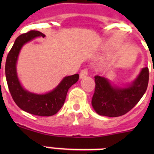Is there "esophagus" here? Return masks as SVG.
<instances>
[{
  "instance_id": "obj_1",
  "label": "esophagus",
  "mask_w": 154,
  "mask_h": 154,
  "mask_svg": "<svg viewBox=\"0 0 154 154\" xmlns=\"http://www.w3.org/2000/svg\"><path fill=\"white\" fill-rule=\"evenodd\" d=\"M88 74H89V71H88V69H82V70L81 71L80 74H79L80 79L85 78V77H86V76L88 75Z\"/></svg>"
}]
</instances>
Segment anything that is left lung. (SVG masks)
<instances>
[{
	"instance_id": "left-lung-1",
	"label": "left lung",
	"mask_w": 154,
	"mask_h": 154,
	"mask_svg": "<svg viewBox=\"0 0 154 154\" xmlns=\"http://www.w3.org/2000/svg\"><path fill=\"white\" fill-rule=\"evenodd\" d=\"M149 69L143 68L131 84L124 87L112 86L106 78L95 76V92L92 99L94 110L100 116H120L131 110L146 92Z\"/></svg>"
}]
</instances>
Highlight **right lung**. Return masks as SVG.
Returning <instances> with one entry per match:
<instances>
[{
    "instance_id": "obj_1",
    "label": "right lung",
    "mask_w": 154,
    "mask_h": 154,
    "mask_svg": "<svg viewBox=\"0 0 154 154\" xmlns=\"http://www.w3.org/2000/svg\"><path fill=\"white\" fill-rule=\"evenodd\" d=\"M37 37L45 35L38 31H30L17 38L8 53L5 64V75L8 89L17 106L27 112L39 116H50L56 114L65 103L69 89L79 80V74L65 76L55 89L45 94L32 93L24 89L17 74L18 55L24 44Z\"/></svg>"
}]
</instances>
